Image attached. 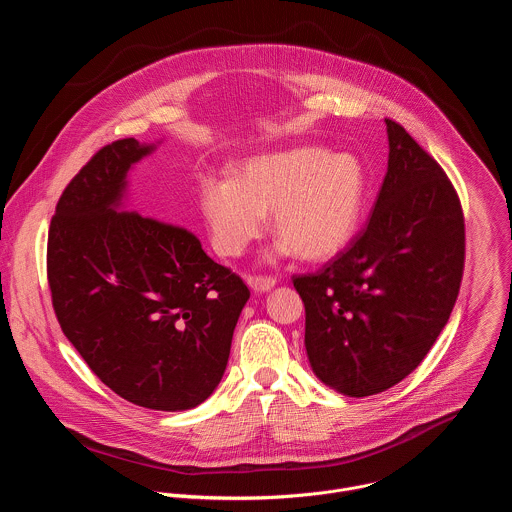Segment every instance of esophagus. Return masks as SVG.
Segmentation results:
<instances>
[{
    "label": "esophagus",
    "instance_id": "1",
    "mask_svg": "<svg viewBox=\"0 0 512 512\" xmlns=\"http://www.w3.org/2000/svg\"><path fill=\"white\" fill-rule=\"evenodd\" d=\"M246 280L254 292H266L276 284V278L272 276H248Z\"/></svg>",
    "mask_w": 512,
    "mask_h": 512
}]
</instances>
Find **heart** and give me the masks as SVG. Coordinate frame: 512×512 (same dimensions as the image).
<instances>
[{"label": "heart", "mask_w": 512, "mask_h": 512, "mask_svg": "<svg viewBox=\"0 0 512 512\" xmlns=\"http://www.w3.org/2000/svg\"><path fill=\"white\" fill-rule=\"evenodd\" d=\"M365 171L347 153L292 147L248 159L232 177L199 181V210L222 256H240L272 212L276 254L325 260L353 236L365 201Z\"/></svg>", "instance_id": "1"}]
</instances>
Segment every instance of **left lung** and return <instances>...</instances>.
<instances>
[{
    "label": "left lung",
    "mask_w": 512,
    "mask_h": 512,
    "mask_svg": "<svg viewBox=\"0 0 512 512\" xmlns=\"http://www.w3.org/2000/svg\"><path fill=\"white\" fill-rule=\"evenodd\" d=\"M389 159L365 228L317 274L292 276L315 375L349 397L410 375L446 327L464 272V216L444 169L385 119Z\"/></svg>",
    "instance_id": "obj_1"
}]
</instances>
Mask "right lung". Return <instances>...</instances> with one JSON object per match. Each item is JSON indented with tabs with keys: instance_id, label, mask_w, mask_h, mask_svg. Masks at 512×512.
Here are the masks:
<instances>
[{
	"instance_id": "1",
	"label": "right lung",
	"mask_w": 512,
	"mask_h": 512,
	"mask_svg": "<svg viewBox=\"0 0 512 512\" xmlns=\"http://www.w3.org/2000/svg\"><path fill=\"white\" fill-rule=\"evenodd\" d=\"M155 145L102 147L66 185L48 232V284L66 339L123 399L159 412L206 401L224 377L250 290L183 226L121 212Z\"/></svg>"
}]
</instances>
